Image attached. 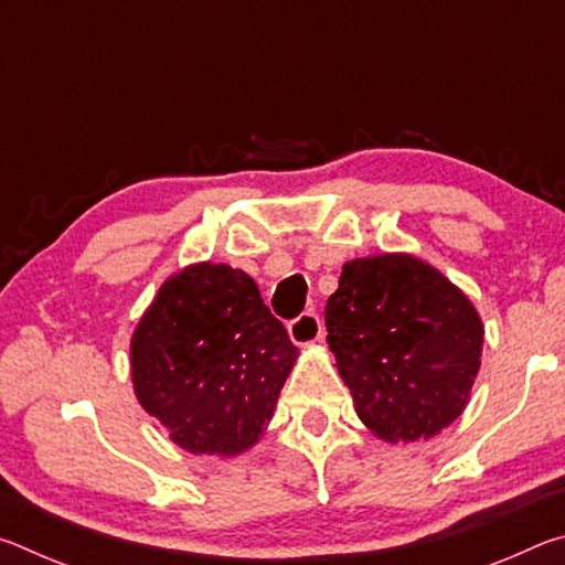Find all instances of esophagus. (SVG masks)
<instances>
[{
  "mask_svg": "<svg viewBox=\"0 0 565 565\" xmlns=\"http://www.w3.org/2000/svg\"><path fill=\"white\" fill-rule=\"evenodd\" d=\"M286 329H289V339L296 343V347H311V343H317L323 333L319 317L311 311L301 313V317L294 319Z\"/></svg>",
  "mask_w": 565,
  "mask_h": 565,
  "instance_id": "obj_1",
  "label": "esophagus"
}]
</instances>
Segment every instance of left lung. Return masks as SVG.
Instances as JSON below:
<instances>
[{
    "instance_id": "left-lung-1",
    "label": "left lung",
    "mask_w": 565,
    "mask_h": 565,
    "mask_svg": "<svg viewBox=\"0 0 565 565\" xmlns=\"http://www.w3.org/2000/svg\"><path fill=\"white\" fill-rule=\"evenodd\" d=\"M323 317L356 416L381 441H428L463 414L483 321L436 266L406 252L347 262Z\"/></svg>"
}]
</instances>
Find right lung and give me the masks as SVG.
Listing matches in <instances>:
<instances>
[{
  "label": "right lung",
  "mask_w": 565,
  "mask_h": 565,
  "mask_svg": "<svg viewBox=\"0 0 565 565\" xmlns=\"http://www.w3.org/2000/svg\"><path fill=\"white\" fill-rule=\"evenodd\" d=\"M296 359L252 276L214 262L171 274L129 341L134 396L194 456L259 444Z\"/></svg>",
  "instance_id": "right-lung-1"
}]
</instances>
